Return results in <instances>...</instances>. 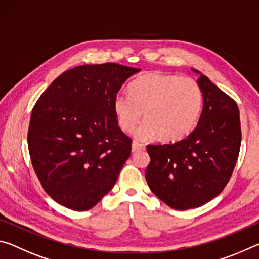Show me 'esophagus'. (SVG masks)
I'll list each match as a JSON object with an SVG mask.
<instances>
[{
  "label": "esophagus",
  "mask_w": 259,
  "mask_h": 259,
  "mask_svg": "<svg viewBox=\"0 0 259 259\" xmlns=\"http://www.w3.org/2000/svg\"><path fill=\"white\" fill-rule=\"evenodd\" d=\"M131 151H133V153H138L140 151H145V146H144L143 144H139L137 142H134L133 143V148H131Z\"/></svg>",
  "instance_id": "obj_1"
}]
</instances>
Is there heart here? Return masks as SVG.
I'll list each match as a JSON object with an SVG mask.
<instances>
[{"label": "heart", "instance_id": "obj_1", "mask_svg": "<svg viewBox=\"0 0 259 259\" xmlns=\"http://www.w3.org/2000/svg\"><path fill=\"white\" fill-rule=\"evenodd\" d=\"M129 93L114 97L113 111L124 131L134 130L144 112L146 120L135 131L139 140L160 136L163 142H178L195 128L202 109L200 85L177 74H146L131 83Z\"/></svg>", "mask_w": 259, "mask_h": 259}]
</instances>
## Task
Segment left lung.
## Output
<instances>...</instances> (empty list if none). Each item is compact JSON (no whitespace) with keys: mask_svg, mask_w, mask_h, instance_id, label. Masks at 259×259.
<instances>
[{"mask_svg":"<svg viewBox=\"0 0 259 259\" xmlns=\"http://www.w3.org/2000/svg\"><path fill=\"white\" fill-rule=\"evenodd\" d=\"M203 107L196 128L175 144L148 145L145 178L151 191L176 210L198 208L229 183L241 145L236 103L196 69Z\"/></svg>","mask_w":259,"mask_h":259,"instance_id":"1","label":"left lung"}]
</instances>
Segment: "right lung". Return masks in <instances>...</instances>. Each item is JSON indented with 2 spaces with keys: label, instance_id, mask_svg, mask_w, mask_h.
<instances>
[{
  "label": "right lung",
  "instance_id": "right-lung-1",
  "mask_svg": "<svg viewBox=\"0 0 259 259\" xmlns=\"http://www.w3.org/2000/svg\"><path fill=\"white\" fill-rule=\"evenodd\" d=\"M139 68L115 63L64 72L35 104L28 128L33 168L45 191L68 209L95 207L116 183L131 153L113 99Z\"/></svg>",
  "mask_w": 259,
  "mask_h": 259
}]
</instances>
